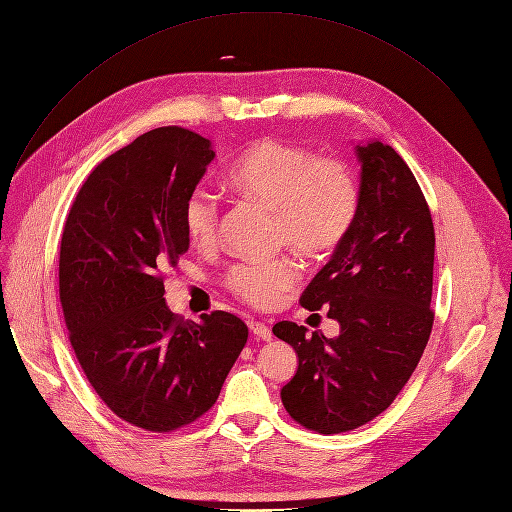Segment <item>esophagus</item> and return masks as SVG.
I'll list each match as a JSON object with an SVG mask.
<instances>
[{
  "label": "esophagus",
  "instance_id": "obj_1",
  "mask_svg": "<svg viewBox=\"0 0 512 512\" xmlns=\"http://www.w3.org/2000/svg\"><path fill=\"white\" fill-rule=\"evenodd\" d=\"M249 329H251V333L257 337V339H263V341H271V329H269V324H265V322H259V320H249Z\"/></svg>",
  "mask_w": 512,
  "mask_h": 512
}]
</instances>
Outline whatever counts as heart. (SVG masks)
<instances>
[{"instance_id": "b5f03b06", "label": "heart", "mask_w": 512, "mask_h": 512, "mask_svg": "<svg viewBox=\"0 0 512 512\" xmlns=\"http://www.w3.org/2000/svg\"><path fill=\"white\" fill-rule=\"evenodd\" d=\"M232 190L263 202L277 214V241L304 257L331 255L353 226L359 192L351 171L337 159L308 149L259 141L226 171ZM220 208L198 188L183 204V228L196 245L216 241ZM292 257L265 263H239L228 271V288L255 306H269L298 280Z\"/></svg>"}]
</instances>
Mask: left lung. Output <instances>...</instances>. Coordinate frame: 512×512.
<instances>
[{
    "mask_svg": "<svg viewBox=\"0 0 512 512\" xmlns=\"http://www.w3.org/2000/svg\"><path fill=\"white\" fill-rule=\"evenodd\" d=\"M361 165L351 230L304 290L308 310L329 308V339L282 320L273 335L294 347L296 376L282 402L302 427L333 435L384 412L421 359L433 329L435 228L402 157L380 141L355 145Z\"/></svg>",
    "mask_w": 512,
    "mask_h": 512,
    "instance_id": "left-lung-1",
    "label": "left lung"
}]
</instances>
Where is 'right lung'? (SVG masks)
<instances>
[{"label": "right lung", "instance_id": "obj_1", "mask_svg": "<svg viewBox=\"0 0 512 512\" xmlns=\"http://www.w3.org/2000/svg\"><path fill=\"white\" fill-rule=\"evenodd\" d=\"M216 153L179 126L149 130L89 173L65 222L59 294L77 361L126 423L169 433L216 402L249 329L230 312L179 320L163 271L188 251L183 204Z\"/></svg>", "mask_w": 512, "mask_h": 512}]
</instances>
